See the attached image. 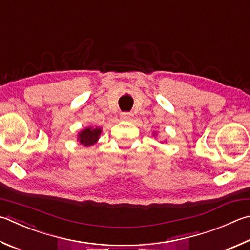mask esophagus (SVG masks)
<instances>
[{
	"label": "esophagus",
	"mask_w": 250,
	"mask_h": 250,
	"mask_svg": "<svg viewBox=\"0 0 250 250\" xmlns=\"http://www.w3.org/2000/svg\"><path fill=\"white\" fill-rule=\"evenodd\" d=\"M120 117H121L122 120H130L131 118L133 117V115L131 112H121Z\"/></svg>",
	"instance_id": "1"
}]
</instances>
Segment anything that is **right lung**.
Listing matches in <instances>:
<instances>
[{
  "label": "right lung",
  "mask_w": 250,
  "mask_h": 250,
  "mask_svg": "<svg viewBox=\"0 0 250 250\" xmlns=\"http://www.w3.org/2000/svg\"><path fill=\"white\" fill-rule=\"evenodd\" d=\"M102 129L101 128H93V126H88L82 130L78 135V141H80L81 144L85 145V146H90V145L95 144L101 137Z\"/></svg>",
  "instance_id": "1"
}]
</instances>
